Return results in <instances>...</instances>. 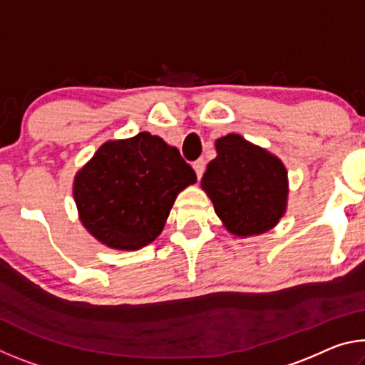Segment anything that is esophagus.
Wrapping results in <instances>:
<instances>
[{
    "label": "esophagus",
    "instance_id": "1",
    "mask_svg": "<svg viewBox=\"0 0 365 365\" xmlns=\"http://www.w3.org/2000/svg\"><path fill=\"white\" fill-rule=\"evenodd\" d=\"M193 169H195V172H196L197 178H201L202 174H205V170H206V160H205V159H197V160H195V163H193Z\"/></svg>",
    "mask_w": 365,
    "mask_h": 365
}]
</instances>
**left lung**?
Segmentation results:
<instances>
[{"instance_id": "left-lung-1", "label": "left lung", "mask_w": 365, "mask_h": 365, "mask_svg": "<svg viewBox=\"0 0 365 365\" xmlns=\"http://www.w3.org/2000/svg\"><path fill=\"white\" fill-rule=\"evenodd\" d=\"M215 150L201 185L227 230L238 237L270 230L287 207L285 165L235 133L215 141Z\"/></svg>"}]
</instances>
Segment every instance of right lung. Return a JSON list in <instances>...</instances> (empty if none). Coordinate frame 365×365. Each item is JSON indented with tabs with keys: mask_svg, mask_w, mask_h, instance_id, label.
I'll return each instance as SVG.
<instances>
[{
	"mask_svg": "<svg viewBox=\"0 0 365 365\" xmlns=\"http://www.w3.org/2000/svg\"><path fill=\"white\" fill-rule=\"evenodd\" d=\"M196 182L180 151L141 132L108 141L78 172L73 197L96 240L115 250H140L163 232L178 191Z\"/></svg>",
	"mask_w": 365,
	"mask_h": 365,
	"instance_id": "obj_1",
	"label": "right lung"
}]
</instances>
